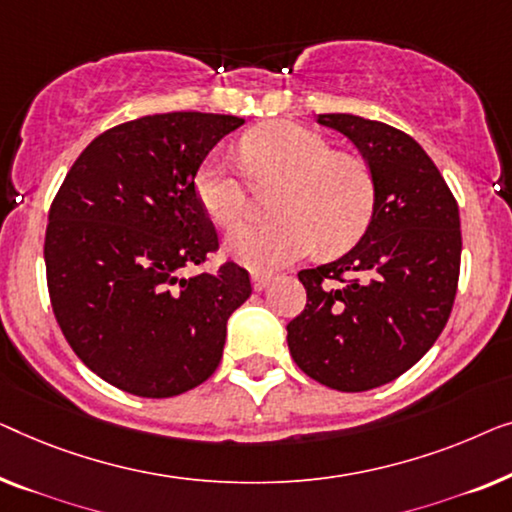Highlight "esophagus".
<instances>
[{
    "label": "esophagus",
    "instance_id": "34e87169",
    "mask_svg": "<svg viewBox=\"0 0 512 512\" xmlns=\"http://www.w3.org/2000/svg\"><path fill=\"white\" fill-rule=\"evenodd\" d=\"M269 283H271V276L269 273H253V287H255V292H262V290H266V287H269Z\"/></svg>",
    "mask_w": 512,
    "mask_h": 512
}]
</instances>
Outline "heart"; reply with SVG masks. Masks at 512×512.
<instances>
[{
  "label": "heart",
  "mask_w": 512,
  "mask_h": 512,
  "mask_svg": "<svg viewBox=\"0 0 512 512\" xmlns=\"http://www.w3.org/2000/svg\"><path fill=\"white\" fill-rule=\"evenodd\" d=\"M239 153L257 185L283 183L273 220H248L229 232L227 255L253 271H276L320 246L350 248L376 211V178L362 157L334 153L331 143L297 122L276 120L243 136ZM248 178L222 150L199 164L194 194L215 225L229 227L248 206Z\"/></svg>",
  "instance_id": "b5f03b06"
}]
</instances>
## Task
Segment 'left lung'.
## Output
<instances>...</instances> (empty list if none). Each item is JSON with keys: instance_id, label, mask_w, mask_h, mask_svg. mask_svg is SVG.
Here are the masks:
<instances>
[{"instance_id": "obj_1", "label": "left lung", "mask_w": 512, "mask_h": 512, "mask_svg": "<svg viewBox=\"0 0 512 512\" xmlns=\"http://www.w3.org/2000/svg\"><path fill=\"white\" fill-rule=\"evenodd\" d=\"M376 178V211L352 250L299 271L306 308L287 325L290 355L338 392L406 373L441 336L455 304L462 229L441 171L413 136L378 120L322 113Z\"/></svg>"}]
</instances>
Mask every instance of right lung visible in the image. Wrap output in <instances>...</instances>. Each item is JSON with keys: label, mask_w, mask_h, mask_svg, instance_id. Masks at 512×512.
Segmentation results:
<instances>
[{"label": "right lung", "mask_w": 512, "mask_h": 512, "mask_svg": "<svg viewBox=\"0 0 512 512\" xmlns=\"http://www.w3.org/2000/svg\"><path fill=\"white\" fill-rule=\"evenodd\" d=\"M243 118L157 113L106 129L78 155L48 213L46 278L57 325L106 383L146 399L183 394L213 376L227 320L250 276L218 250L194 176Z\"/></svg>", "instance_id": "1"}]
</instances>
